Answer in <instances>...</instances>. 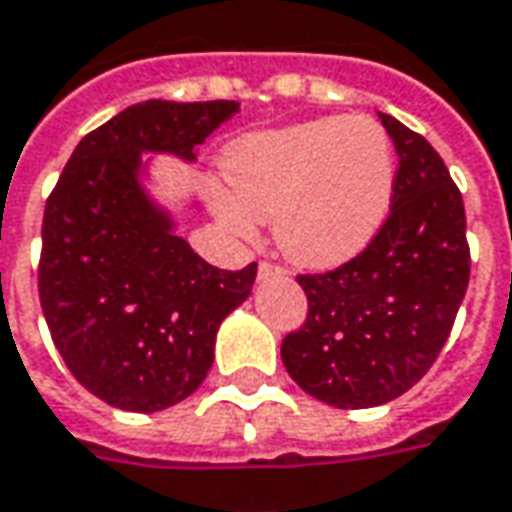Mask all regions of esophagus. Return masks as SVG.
<instances>
[{"label":"esophagus","mask_w":512,"mask_h":512,"mask_svg":"<svg viewBox=\"0 0 512 512\" xmlns=\"http://www.w3.org/2000/svg\"><path fill=\"white\" fill-rule=\"evenodd\" d=\"M285 271L280 269V266H274V263H266V260H263V263H260V266H257V277H260V280H269V277H283Z\"/></svg>","instance_id":"34e87169"}]
</instances>
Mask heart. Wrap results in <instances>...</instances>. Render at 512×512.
<instances>
[{"label": "heart", "instance_id": "heart-1", "mask_svg": "<svg viewBox=\"0 0 512 512\" xmlns=\"http://www.w3.org/2000/svg\"><path fill=\"white\" fill-rule=\"evenodd\" d=\"M221 168L229 196L215 198L218 221L235 235L274 221L277 249L302 269H333L364 252L398 184L395 145L367 114L235 139Z\"/></svg>", "mask_w": 512, "mask_h": 512}]
</instances>
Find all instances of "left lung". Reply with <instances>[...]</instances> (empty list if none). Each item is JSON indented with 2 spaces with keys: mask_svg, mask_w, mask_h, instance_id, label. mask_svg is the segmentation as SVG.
<instances>
[{
  "mask_svg": "<svg viewBox=\"0 0 512 512\" xmlns=\"http://www.w3.org/2000/svg\"><path fill=\"white\" fill-rule=\"evenodd\" d=\"M378 117L401 165L389 218L350 263L297 277L308 319L280 347L300 389L336 409L381 406L415 387L471 277L465 207L446 162L412 128Z\"/></svg>",
  "mask_w": 512,
  "mask_h": 512,
  "instance_id": "1",
  "label": "left lung"
}]
</instances>
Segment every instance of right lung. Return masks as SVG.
Instances as JSON below:
<instances>
[{
	"label": "right lung",
	"instance_id": "obj_1",
	"mask_svg": "<svg viewBox=\"0 0 512 512\" xmlns=\"http://www.w3.org/2000/svg\"><path fill=\"white\" fill-rule=\"evenodd\" d=\"M238 111L235 100L128 106L78 142L47 198L41 311L69 373L109 406L162 412L190 398L221 322L252 294L257 263L224 271L198 257L145 187L142 156L196 162L198 145Z\"/></svg>",
	"mask_w": 512,
	"mask_h": 512
}]
</instances>
